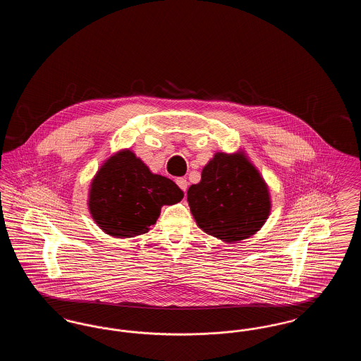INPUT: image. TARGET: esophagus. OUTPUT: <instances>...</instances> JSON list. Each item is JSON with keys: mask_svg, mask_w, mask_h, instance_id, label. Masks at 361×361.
Returning a JSON list of instances; mask_svg holds the SVG:
<instances>
[{"mask_svg": "<svg viewBox=\"0 0 361 361\" xmlns=\"http://www.w3.org/2000/svg\"><path fill=\"white\" fill-rule=\"evenodd\" d=\"M176 184L180 187V189H181L183 192H187V188H188V181H187V178L178 177V178L176 180Z\"/></svg>", "mask_w": 361, "mask_h": 361, "instance_id": "obj_1", "label": "esophagus"}]
</instances>
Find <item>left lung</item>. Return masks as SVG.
Wrapping results in <instances>:
<instances>
[{
	"instance_id": "1",
	"label": "left lung",
	"mask_w": 361,
	"mask_h": 361,
	"mask_svg": "<svg viewBox=\"0 0 361 361\" xmlns=\"http://www.w3.org/2000/svg\"><path fill=\"white\" fill-rule=\"evenodd\" d=\"M187 195L197 226L224 242L252 237L271 211L267 184L242 153L214 155Z\"/></svg>"
}]
</instances>
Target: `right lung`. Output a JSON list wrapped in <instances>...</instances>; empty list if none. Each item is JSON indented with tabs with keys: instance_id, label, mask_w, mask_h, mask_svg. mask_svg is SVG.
<instances>
[{
	"instance_id": "right-lung-1",
	"label": "right lung",
	"mask_w": 361,
	"mask_h": 361,
	"mask_svg": "<svg viewBox=\"0 0 361 361\" xmlns=\"http://www.w3.org/2000/svg\"><path fill=\"white\" fill-rule=\"evenodd\" d=\"M183 190L172 180L153 174L130 150L111 157L92 181L89 209L106 234L131 238L149 231L161 207L178 203Z\"/></svg>"
}]
</instances>
